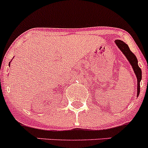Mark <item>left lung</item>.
<instances>
[{
  "instance_id": "1",
  "label": "left lung",
  "mask_w": 148,
  "mask_h": 148,
  "mask_svg": "<svg viewBox=\"0 0 148 148\" xmlns=\"http://www.w3.org/2000/svg\"><path fill=\"white\" fill-rule=\"evenodd\" d=\"M114 42L117 44V46H118L119 49H120L121 51L123 53V54L126 56L128 62L130 63L132 69H133V71L134 72H135V75H136L137 79H138V93H137V96L138 97L140 90V83L142 79V71L141 69H140L138 66V59H137V57L135 56V55L131 51L127 44H125V42H123L122 41H120V40H115Z\"/></svg>"
}]
</instances>
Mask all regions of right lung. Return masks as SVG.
Segmentation results:
<instances>
[{"label": "right lung", "instance_id": "right-lung-1", "mask_svg": "<svg viewBox=\"0 0 148 148\" xmlns=\"http://www.w3.org/2000/svg\"><path fill=\"white\" fill-rule=\"evenodd\" d=\"M10 63H9V64H8V65H9V66H10Z\"/></svg>", "mask_w": 148, "mask_h": 148}]
</instances>
